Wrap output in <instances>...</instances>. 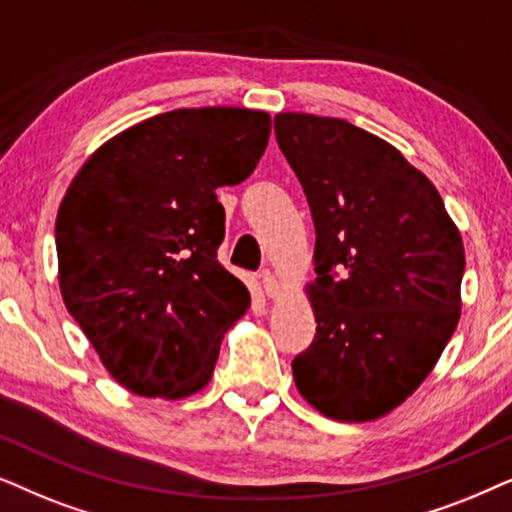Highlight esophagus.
I'll return each instance as SVG.
<instances>
[{
  "mask_svg": "<svg viewBox=\"0 0 512 512\" xmlns=\"http://www.w3.org/2000/svg\"><path fill=\"white\" fill-rule=\"evenodd\" d=\"M260 283H262L264 292H267V297H278V292H281V285H278L276 276L271 274V271H262Z\"/></svg>",
  "mask_w": 512,
  "mask_h": 512,
  "instance_id": "1",
  "label": "esophagus"
}]
</instances>
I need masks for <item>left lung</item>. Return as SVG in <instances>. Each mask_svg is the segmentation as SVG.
<instances>
[{"instance_id":"left-lung-1","label":"left lung","mask_w":512,"mask_h":512,"mask_svg":"<svg viewBox=\"0 0 512 512\" xmlns=\"http://www.w3.org/2000/svg\"><path fill=\"white\" fill-rule=\"evenodd\" d=\"M278 147L309 201L316 337L292 360L320 414L363 424L417 391L461 318L466 252L438 189L391 142L344 119L281 112Z\"/></svg>"}]
</instances>
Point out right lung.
I'll list each match as a JSON object with an SVG mask.
<instances>
[{
    "label": "right lung",
    "mask_w": 512,
    "mask_h": 512,
    "mask_svg": "<svg viewBox=\"0 0 512 512\" xmlns=\"http://www.w3.org/2000/svg\"><path fill=\"white\" fill-rule=\"evenodd\" d=\"M260 109H173L88 156L56 217L58 283L105 370L131 393L180 400L213 377L250 292L217 262L224 208L267 149Z\"/></svg>",
    "instance_id": "obj_1"
}]
</instances>
